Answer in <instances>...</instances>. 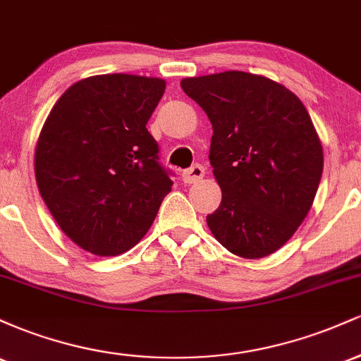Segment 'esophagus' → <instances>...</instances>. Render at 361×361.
I'll return each mask as SVG.
<instances>
[{
    "instance_id": "esophagus-1",
    "label": "esophagus",
    "mask_w": 361,
    "mask_h": 361,
    "mask_svg": "<svg viewBox=\"0 0 361 361\" xmlns=\"http://www.w3.org/2000/svg\"><path fill=\"white\" fill-rule=\"evenodd\" d=\"M205 176V168L202 164H195V166L185 169L183 171V181L185 183H197L202 178Z\"/></svg>"
}]
</instances>
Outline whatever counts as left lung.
<instances>
[{
	"mask_svg": "<svg viewBox=\"0 0 361 361\" xmlns=\"http://www.w3.org/2000/svg\"><path fill=\"white\" fill-rule=\"evenodd\" d=\"M181 88L212 123L210 164L222 202L207 224L226 250L264 258L292 238L322 176L321 140L304 103L264 76L226 71Z\"/></svg>",
	"mask_w": 361,
	"mask_h": 361,
	"instance_id": "1",
	"label": "left lung"
}]
</instances>
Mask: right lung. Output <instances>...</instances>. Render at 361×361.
<instances>
[{
    "label": "right lung",
    "instance_id": "1",
    "mask_svg": "<svg viewBox=\"0 0 361 361\" xmlns=\"http://www.w3.org/2000/svg\"><path fill=\"white\" fill-rule=\"evenodd\" d=\"M164 88L159 78L91 76L66 90L45 120L39 192L64 234L91 255L134 247L171 192L173 173L146 127Z\"/></svg>",
    "mask_w": 361,
    "mask_h": 361
}]
</instances>
